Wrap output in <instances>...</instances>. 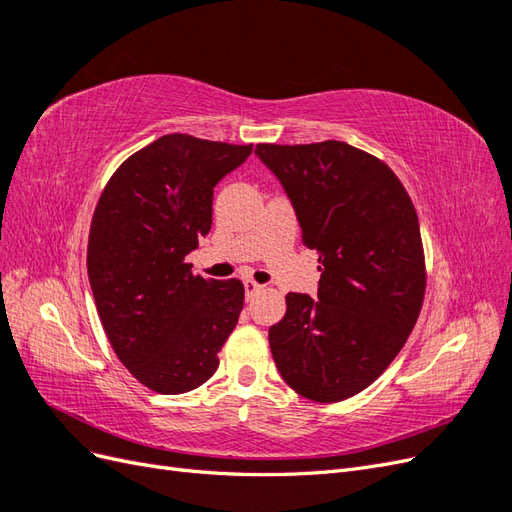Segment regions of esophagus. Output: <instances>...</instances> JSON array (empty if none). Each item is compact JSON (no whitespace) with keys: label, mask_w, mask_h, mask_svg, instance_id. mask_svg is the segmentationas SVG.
Listing matches in <instances>:
<instances>
[{"label":"esophagus","mask_w":512,"mask_h":512,"mask_svg":"<svg viewBox=\"0 0 512 512\" xmlns=\"http://www.w3.org/2000/svg\"><path fill=\"white\" fill-rule=\"evenodd\" d=\"M243 288H245V297H247V299H252L254 294H258V292H260L262 288H265V286L256 284L254 280H245V282H243Z\"/></svg>","instance_id":"34e87169"}]
</instances>
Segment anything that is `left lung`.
Returning <instances> with one entry per match:
<instances>
[{
  "label": "left lung",
  "mask_w": 512,
  "mask_h": 512,
  "mask_svg": "<svg viewBox=\"0 0 512 512\" xmlns=\"http://www.w3.org/2000/svg\"><path fill=\"white\" fill-rule=\"evenodd\" d=\"M318 252V299L286 294L273 361L299 395L333 404L374 382L404 348L425 297L421 228L393 170L342 141L256 145Z\"/></svg>",
  "instance_id": "left-lung-1"
}]
</instances>
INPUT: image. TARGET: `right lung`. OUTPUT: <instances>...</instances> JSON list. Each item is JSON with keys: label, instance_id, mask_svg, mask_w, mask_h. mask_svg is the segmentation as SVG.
<instances>
[{"label": "right lung", "instance_id": "add662e5", "mask_svg": "<svg viewBox=\"0 0 512 512\" xmlns=\"http://www.w3.org/2000/svg\"><path fill=\"white\" fill-rule=\"evenodd\" d=\"M252 145L166 134L123 162L98 200L87 273L119 361L162 395L188 393L220 365L243 309L239 280H205L185 262L211 228L213 188Z\"/></svg>", "mask_w": 512, "mask_h": 512}]
</instances>
